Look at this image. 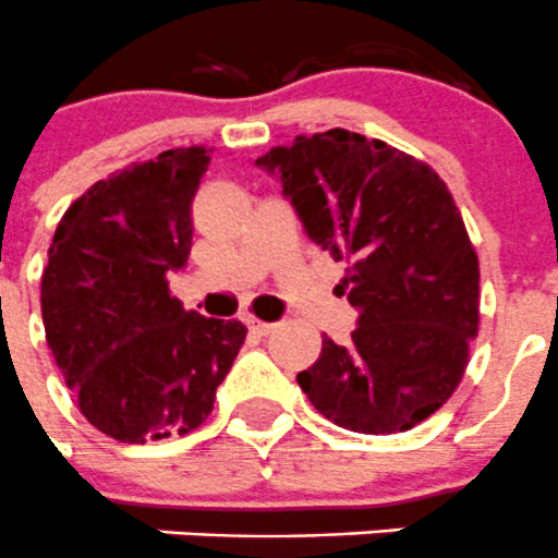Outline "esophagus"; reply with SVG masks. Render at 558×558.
Wrapping results in <instances>:
<instances>
[{"label":"esophagus","mask_w":558,"mask_h":558,"mask_svg":"<svg viewBox=\"0 0 558 558\" xmlns=\"http://www.w3.org/2000/svg\"><path fill=\"white\" fill-rule=\"evenodd\" d=\"M247 327H251V332H256V335H269L275 327H278V324L258 322V318H247Z\"/></svg>","instance_id":"34e87169"}]
</instances>
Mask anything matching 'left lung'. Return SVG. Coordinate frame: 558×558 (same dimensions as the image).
<instances>
[{
  "label": "left lung",
  "mask_w": 558,
  "mask_h": 558,
  "mask_svg": "<svg viewBox=\"0 0 558 558\" xmlns=\"http://www.w3.org/2000/svg\"><path fill=\"white\" fill-rule=\"evenodd\" d=\"M256 166L278 174L307 236L349 262L340 294L360 322L296 376L335 425L400 434L450 400L480 327V262L445 180L343 128L296 135Z\"/></svg>",
  "instance_id": "8db88e82"
}]
</instances>
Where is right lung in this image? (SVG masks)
Segmentation results:
<instances>
[{
	"label": "right lung",
	"mask_w": 558,
	"mask_h": 558,
	"mask_svg": "<svg viewBox=\"0 0 558 558\" xmlns=\"http://www.w3.org/2000/svg\"><path fill=\"white\" fill-rule=\"evenodd\" d=\"M207 166V147H180L95 182L48 247V349L81 414L124 445L196 430L245 343V324L185 311L169 291Z\"/></svg>",
	"instance_id": "obj_1"
}]
</instances>
